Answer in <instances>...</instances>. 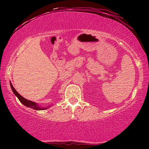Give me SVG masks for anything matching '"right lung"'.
<instances>
[{"mask_svg": "<svg viewBox=\"0 0 149 149\" xmlns=\"http://www.w3.org/2000/svg\"><path fill=\"white\" fill-rule=\"evenodd\" d=\"M10 87L12 88V91H13V93H14V95H16V97H17V99H19L20 102L22 103V104L26 106V107L33 108V109L36 110H43L47 109V108L50 107H48L47 108H45V107L42 108L41 107H39V106H38V104H37V103H35V102H33V101H31V100H27V99H25V98H24L23 97H22V96L20 95L19 93L16 91V89H14V87H13V85H12L11 83H10Z\"/></svg>", "mask_w": 149, "mask_h": 149, "instance_id": "right-lung-1", "label": "right lung"}]
</instances>
